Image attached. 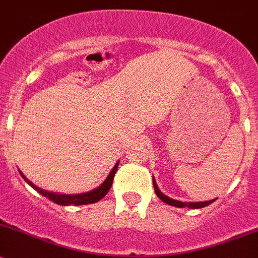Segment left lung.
I'll use <instances>...</instances> for the list:
<instances>
[{
	"label": "left lung",
	"instance_id": "obj_1",
	"mask_svg": "<svg viewBox=\"0 0 258 258\" xmlns=\"http://www.w3.org/2000/svg\"><path fill=\"white\" fill-rule=\"evenodd\" d=\"M154 181V189H155V192H156V196L159 197L160 199H161L164 203L169 204V206H174V207H177V208H185V207H189V208L191 209H198V208H203V207H207L209 206V204L213 203L216 199H213V201H208V202H198V203H184V202H180V201H174V199L169 198V197H166L165 194H162L161 191L159 190V187H157L156 185V181H155V179L152 180Z\"/></svg>",
	"mask_w": 258,
	"mask_h": 258
}]
</instances>
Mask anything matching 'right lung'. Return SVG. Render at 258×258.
Instances as JSON below:
<instances>
[{
    "label": "right lung",
    "instance_id": "right-lung-1",
    "mask_svg": "<svg viewBox=\"0 0 258 258\" xmlns=\"http://www.w3.org/2000/svg\"><path fill=\"white\" fill-rule=\"evenodd\" d=\"M117 167H118V162L114 165V167L112 169V171L109 172L108 177L104 180V182L101 185V186H98L97 189L92 190V191L83 192V194H76V196H66V194H56V192L45 191V190L39 189L37 186H35L31 181H29V180L24 176V174H22V172H20V174H21V176L24 177L25 181H27V184L31 185V186L34 187L37 192H40L42 197L47 198L49 201L54 202V203L59 204V206H73V204L74 206H84V204H92V203H96V202L101 201V199L106 196L107 192L109 191V189H111V186H112V182H113L114 174H116V171H117Z\"/></svg>",
    "mask_w": 258,
    "mask_h": 258
}]
</instances>
